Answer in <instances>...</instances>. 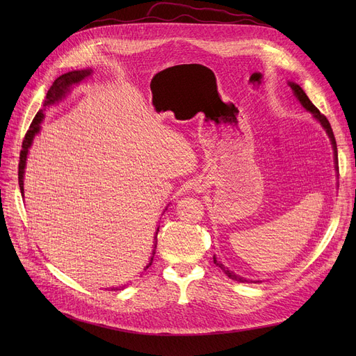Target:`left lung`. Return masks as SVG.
<instances>
[{
	"instance_id": "1",
	"label": "left lung",
	"mask_w": 356,
	"mask_h": 356,
	"mask_svg": "<svg viewBox=\"0 0 356 356\" xmlns=\"http://www.w3.org/2000/svg\"><path fill=\"white\" fill-rule=\"evenodd\" d=\"M289 85H290V88L293 89V92H294V95H296V98L300 101V104L309 111V112H312L313 114V117L319 121L321 124H322V127L326 129V133H327V136H329V138H330V141H332V147H333V154H334V161H336V164H338V147H336V140H334V136H333V131H332V127H330V122L327 121V118L322 114V112L317 109L313 104H312V101L307 98V95L305 93V90L298 86L297 83H294V82H289ZM336 168H338V165H336ZM213 263L223 271L225 273L231 280H234V282H239V283H250L247 278H242V277H239V275H236V274H234L232 271H229L228 268H225L223 267L220 263H218L216 261V258L213 257ZM252 283V282H251Z\"/></svg>"
}]
</instances>
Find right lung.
Masks as SVG:
<instances>
[{"mask_svg": "<svg viewBox=\"0 0 356 356\" xmlns=\"http://www.w3.org/2000/svg\"><path fill=\"white\" fill-rule=\"evenodd\" d=\"M89 74H90V70H74V72H69V73L62 74V76H59L58 79H56V81L53 82V85L50 86L49 92H47V95H46L44 106H46V105H51V104H54L56 101L62 99V97H65V93L67 92V89H69L70 85L81 82L82 79H85L86 76H89ZM42 118H43V109H40V111L35 114L33 122L30 124V128L27 129L26 137H24V140H23L22 152H20V163H18V184H20L22 193H23V191H24V188H23V177H24V176H23V175H24V167H26V159H27V154H29V147L31 145V141H33L34 136H35L37 133H39V129H40V125H39V124H40ZM157 231H159V229H157ZM156 245H157V242L154 244V248H156ZM154 254H156V250L153 251L152 259H149V263L147 264V267L144 268V271H145L149 266H152ZM127 286H128V284H124V286H121V287H114V289H111V290H122V289H125Z\"/></svg>", "mask_w": 356, "mask_h": 356, "instance_id": "add662e5", "label": "right lung"}]
</instances>
